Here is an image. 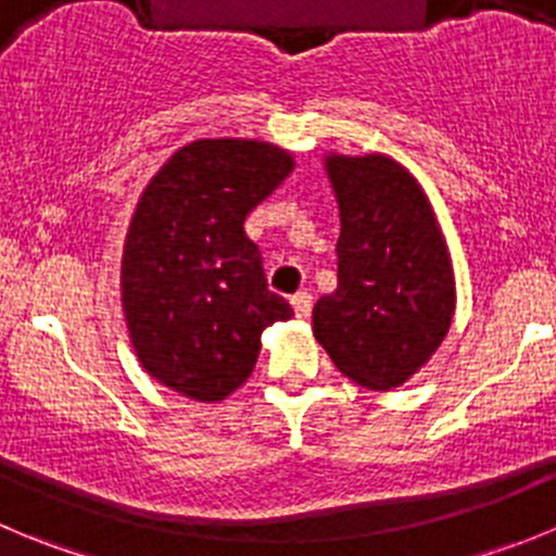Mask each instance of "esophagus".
Listing matches in <instances>:
<instances>
[{
    "instance_id": "1",
    "label": "esophagus",
    "mask_w": 556,
    "mask_h": 556,
    "mask_svg": "<svg viewBox=\"0 0 556 556\" xmlns=\"http://www.w3.org/2000/svg\"><path fill=\"white\" fill-rule=\"evenodd\" d=\"M290 304H293L295 309V318H309V313H313V295L307 293V290H302V293H295L293 299H290Z\"/></svg>"
}]
</instances>
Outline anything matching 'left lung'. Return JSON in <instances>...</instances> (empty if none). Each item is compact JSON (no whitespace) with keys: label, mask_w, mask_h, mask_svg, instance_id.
<instances>
[{"label":"left lung","mask_w":556,"mask_h":556,"mask_svg":"<svg viewBox=\"0 0 556 556\" xmlns=\"http://www.w3.org/2000/svg\"><path fill=\"white\" fill-rule=\"evenodd\" d=\"M340 205L337 290L313 309L315 340L367 389L406 383L447 337L455 274L422 186L389 155H326Z\"/></svg>","instance_id":"obj_1"}]
</instances>
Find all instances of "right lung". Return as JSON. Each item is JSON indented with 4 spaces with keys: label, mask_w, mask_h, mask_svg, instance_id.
Listing matches in <instances>:
<instances>
[{
    "label": "right lung",
    "mask_w": 556,
    "mask_h": 556,
    "mask_svg": "<svg viewBox=\"0 0 556 556\" xmlns=\"http://www.w3.org/2000/svg\"><path fill=\"white\" fill-rule=\"evenodd\" d=\"M290 169L293 155L277 144L197 139L139 197L123 247V313L139 365L178 395L225 401L252 376L263 329L293 318L243 232Z\"/></svg>",
    "instance_id": "obj_1"
}]
</instances>
